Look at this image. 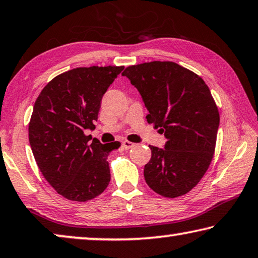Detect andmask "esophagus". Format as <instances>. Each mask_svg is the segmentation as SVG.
Here are the masks:
<instances>
[{"instance_id":"34e87169","label":"esophagus","mask_w":258,"mask_h":258,"mask_svg":"<svg viewBox=\"0 0 258 258\" xmlns=\"http://www.w3.org/2000/svg\"><path fill=\"white\" fill-rule=\"evenodd\" d=\"M134 145H135L134 143L129 142V141H123V142H122V148L125 149V150H129V149H132Z\"/></svg>"}]
</instances>
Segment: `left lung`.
<instances>
[{
  "label": "left lung",
  "mask_w": 258,
  "mask_h": 258,
  "mask_svg": "<svg viewBox=\"0 0 258 258\" xmlns=\"http://www.w3.org/2000/svg\"><path fill=\"white\" fill-rule=\"evenodd\" d=\"M138 90L148 120L167 138L165 148L149 145L144 167L153 191L175 198L196 187L211 164L219 128V112L205 82L175 62L130 66L122 73Z\"/></svg>",
  "instance_id": "left-lung-1"
}]
</instances>
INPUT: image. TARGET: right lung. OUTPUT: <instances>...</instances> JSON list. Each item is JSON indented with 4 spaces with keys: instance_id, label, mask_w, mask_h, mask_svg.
<instances>
[{
    "instance_id": "right-lung-1",
    "label": "right lung",
    "mask_w": 258,
    "mask_h": 258,
    "mask_svg": "<svg viewBox=\"0 0 258 258\" xmlns=\"http://www.w3.org/2000/svg\"><path fill=\"white\" fill-rule=\"evenodd\" d=\"M124 67L76 68L58 75L34 102L29 140L34 159L47 182L67 200L86 202L110 181L108 153L120 142L101 144L93 130L101 99Z\"/></svg>"
}]
</instances>
